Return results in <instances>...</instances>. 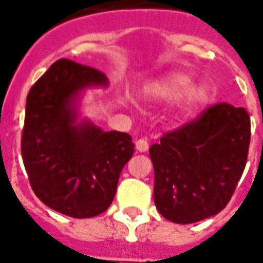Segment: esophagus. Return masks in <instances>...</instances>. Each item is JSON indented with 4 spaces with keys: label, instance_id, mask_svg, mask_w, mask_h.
Here are the masks:
<instances>
[{
    "label": "esophagus",
    "instance_id": "obj_1",
    "mask_svg": "<svg viewBox=\"0 0 263 263\" xmlns=\"http://www.w3.org/2000/svg\"><path fill=\"white\" fill-rule=\"evenodd\" d=\"M136 149L139 152H146L147 149H149V143H147V140L145 139H139L136 142Z\"/></svg>",
    "mask_w": 263,
    "mask_h": 263
}]
</instances>
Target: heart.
<instances>
[{"mask_svg": "<svg viewBox=\"0 0 263 263\" xmlns=\"http://www.w3.org/2000/svg\"><path fill=\"white\" fill-rule=\"evenodd\" d=\"M193 83L186 73H170L149 83L145 93L149 99L158 102H173L180 97V109L183 116H192L200 109L209 99V89L203 83Z\"/></svg>", "mask_w": 263, "mask_h": 263, "instance_id": "heart-1", "label": "heart"}]
</instances>
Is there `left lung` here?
<instances>
[{"label": "left lung", "instance_id": "left-lung-1", "mask_svg": "<svg viewBox=\"0 0 263 263\" xmlns=\"http://www.w3.org/2000/svg\"><path fill=\"white\" fill-rule=\"evenodd\" d=\"M249 143L248 111L226 102L161 137L149 149L159 214L176 224H193L221 212L245 171Z\"/></svg>", "mask_w": 263, "mask_h": 263}]
</instances>
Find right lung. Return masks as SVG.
Masks as SVG:
<instances>
[{
    "label": "right lung",
    "instance_id": "obj_1",
    "mask_svg": "<svg viewBox=\"0 0 263 263\" xmlns=\"http://www.w3.org/2000/svg\"><path fill=\"white\" fill-rule=\"evenodd\" d=\"M106 86L99 70L58 60L26 99L22 157L30 186L41 202L67 217L105 212L135 152L130 135L105 132L82 118L86 89Z\"/></svg>",
    "mask_w": 263,
    "mask_h": 263
}]
</instances>
